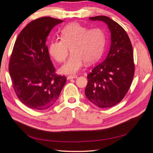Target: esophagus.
Masks as SVG:
<instances>
[{
    "mask_svg": "<svg viewBox=\"0 0 153 153\" xmlns=\"http://www.w3.org/2000/svg\"><path fill=\"white\" fill-rule=\"evenodd\" d=\"M78 76L76 75H69L67 77L68 80H71V79H73V78H76Z\"/></svg>",
    "mask_w": 153,
    "mask_h": 153,
    "instance_id": "1",
    "label": "esophagus"
}]
</instances>
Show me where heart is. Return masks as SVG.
Listing matches in <instances>:
<instances>
[{"mask_svg":"<svg viewBox=\"0 0 153 153\" xmlns=\"http://www.w3.org/2000/svg\"><path fill=\"white\" fill-rule=\"evenodd\" d=\"M60 35L61 39L51 41L48 52L55 61L62 62L66 59L71 47V55L59 69V72L65 75L76 74L85 62L87 64L95 62L102 54L106 43V36L102 29H89L76 22L64 27Z\"/></svg>","mask_w":153,"mask_h":153,"instance_id":"heart-1","label":"heart"}]
</instances>
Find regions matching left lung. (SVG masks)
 <instances>
[{"instance_id": "obj_1", "label": "left lung", "mask_w": 153, "mask_h": 153, "mask_svg": "<svg viewBox=\"0 0 153 153\" xmlns=\"http://www.w3.org/2000/svg\"><path fill=\"white\" fill-rule=\"evenodd\" d=\"M89 19L108 25L111 45L105 61L87 75L85 94L98 107H112L121 101L131 85L135 73L132 45L126 32L109 17L97 16Z\"/></svg>"}]
</instances>
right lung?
<instances>
[{
    "label": "right lung",
    "mask_w": 153,
    "mask_h": 153,
    "mask_svg": "<svg viewBox=\"0 0 153 153\" xmlns=\"http://www.w3.org/2000/svg\"><path fill=\"white\" fill-rule=\"evenodd\" d=\"M62 22L48 16L32 21L14 45L9 64L13 87L18 99L30 108L50 107L66 82L65 76L55 73L47 46L50 31Z\"/></svg>",
    "instance_id": "1"
}]
</instances>
